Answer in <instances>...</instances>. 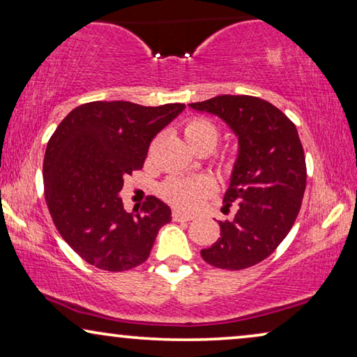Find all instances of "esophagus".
<instances>
[{"label": "esophagus", "instance_id": "34e87169", "mask_svg": "<svg viewBox=\"0 0 357 357\" xmlns=\"http://www.w3.org/2000/svg\"><path fill=\"white\" fill-rule=\"evenodd\" d=\"M172 219H174V221H192L193 216H192V214L177 211V209H175V211L172 213Z\"/></svg>", "mask_w": 357, "mask_h": 357}]
</instances>
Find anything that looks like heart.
I'll return each instance as SVG.
<instances>
[{
    "label": "heart",
    "mask_w": 357,
    "mask_h": 357,
    "mask_svg": "<svg viewBox=\"0 0 357 357\" xmlns=\"http://www.w3.org/2000/svg\"><path fill=\"white\" fill-rule=\"evenodd\" d=\"M183 136L193 151L206 148L211 151L219 139V128L208 119L188 120L183 126ZM211 192V185L206 180H192L170 177L159 187V195L165 202L180 209H195Z\"/></svg>",
    "instance_id": "obj_1"
}]
</instances>
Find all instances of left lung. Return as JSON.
Here are the masks:
<instances>
[{
	"mask_svg": "<svg viewBox=\"0 0 357 357\" xmlns=\"http://www.w3.org/2000/svg\"><path fill=\"white\" fill-rule=\"evenodd\" d=\"M198 112L218 115L238 138V155L219 221L221 237L202 250L203 260L222 270H243L265 260L284 241L305 192L304 148L296 125L270 102L252 96H218L195 102Z\"/></svg>",
	"mask_w": 357,
	"mask_h": 357,
	"instance_id": "left-lung-1",
	"label": "left lung"
}]
</instances>
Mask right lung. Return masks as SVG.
Masks as SVG:
<instances>
[{
  "label": "right lung",
  "mask_w": 357,
  "mask_h": 357,
  "mask_svg": "<svg viewBox=\"0 0 357 357\" xmlns=\"http://www.w3.org/2000/svg\"><path fill=\"white\" fill-rule=\"evenodd\" d=\"M183 104L144 107L89 102L68 114L47 144L43 187L48 211L65 242L89 265L126 271L148 260L170 208L148 197L126 213L123 177L143 169L151 141Z\"/></svg>",
  "instance_id": "obj_1"
}]
</instances>
